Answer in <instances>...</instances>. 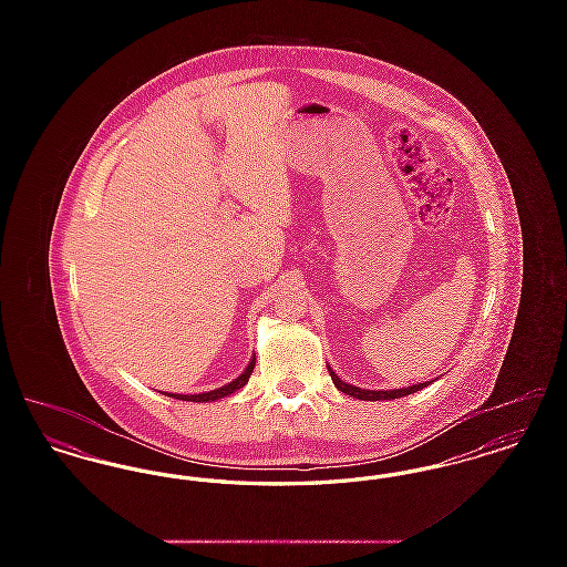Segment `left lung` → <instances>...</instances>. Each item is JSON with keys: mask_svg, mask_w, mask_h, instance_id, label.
Returning a JSON list of instances; mask_svg holds the SVG:
<instances>
[{"mask_svg": "<svg viewBox=\"0 0 567 567\" xmlns=\"http://www.w3.org/2000/svg\"><path fill=\"white\" fill-rule=\"evenodd\" d=\"M327 370H329V377L333 380V384H336V389H340L342 393H347V395H351V398H357V400H363V402H380V400H398V398H405V395H410V393H416V391H421V389H425V386H430L433 380H425V382H416V384H412V386H402V389H389V391H380V389H361V386H354V384H349V382H344L342 378L338 377L329 365H327Z\"/></svg>", "mask_w": 567, "mask_h": 567, "instance_id": "left-lung-1", "label": "left lung"}]
</instances>
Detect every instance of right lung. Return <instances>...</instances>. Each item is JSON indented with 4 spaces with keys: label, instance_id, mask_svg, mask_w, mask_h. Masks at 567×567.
Returning <instances> with one entry per match:
<instances>
[{
    "label": "right lung",
    "instance_id": "add662e5",
    "mask_svg": "<svg viewBox=\"0 0 567 567\" xmlns=\"http://www.w3.org/2000/svg\"><path fill=\"white\" fill-rule=\"evenodd\" d=\"M252 368H255V357L248 361V365L244 368L243 374L238 378H234L231 382L213 389V391H206V393H193V395H183V393H163L167 398H174V400H183V402H199V404H206V402H216V400H223L236 391H240L244 384L248 382V378L252 374Z\"/></svg>",
    "mask_w": 567,
    "mask_h": 567
}]
</instances>
